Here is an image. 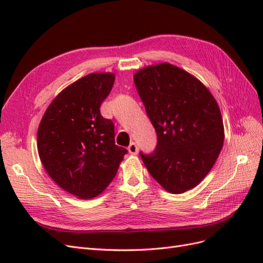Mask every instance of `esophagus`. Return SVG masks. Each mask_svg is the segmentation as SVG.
Here are the masks:
<instances>
[{"instance_id": "34e87169", "label": "esophagus", "mask_w": 263, "mask_h": 263, "mask_svg": "<svg viewBox=\"0 0 263 263\" xmlns=\"http://www.w3.org/2000/svg\"><path fill=\"white\" fill-rule=\"evenodd\" d=\"M128 151H129V154H132V155H137V153H138V148H137V145L135 144V142H130L129 144V146H128Z\"/></svg>"}]
</instances>
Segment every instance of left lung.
I'll return each instance as SVG.
<instances>
[{"label": "left lung", "instance_id": "obj_1", "mask_svg": "<svg viewBox=\"0 0 263 263\" xmlns=\"http://www.w3.org/2000/svg\"><path fill=\"white\" fill-rule=\"evenodd\" d=\"M134 82L157 132L153 155L140 153L149 173L172 194L200 184L224 145L220 109L197 78L168 62L140 69Z\"/></svg>", "mask_w": 263, "mask_h": 263}]
</instances>
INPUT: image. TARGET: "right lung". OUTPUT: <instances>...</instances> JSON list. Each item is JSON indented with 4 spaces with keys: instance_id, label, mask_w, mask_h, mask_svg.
Listing matches in <instances>:
<instances>
[{
    "instance_id": "right-lung-1",
    "label": "right lung",
    "mask_w": 263,
    "mask_h": 263,
    "mask_svg": "<svg viewBox=\"0 0 263 263\" xmlns=\"http://www.w3.org/2000/svg\"><path fill=\"white\" fill-rule=\"evenodd\" d=\"M114 73H90L63 89L47 107L37 149L49 177L81 200L97 197L115 178L127 150L115 145L114 124L100 113Z\"/></svg>"
}]
</instances>
